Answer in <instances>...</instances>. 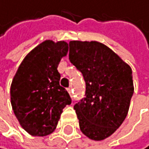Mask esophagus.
Wrapping results in <instances>:
<instances>
[{"instance_id":"obj_1","label":"esophagus","mask_w":149,"mask_h":149,"mask_svg":"<svg viewBox=\"0 0 149 149\" xmlns=\"http://www.w3.org/2000/svg\"><path fill=\"white\" fill-rule=\"evenodd\" d=\"M68 94L70 95V97H73V89H72L71 86H70V87L68 89Z\"/></svg>"}]
</instances>
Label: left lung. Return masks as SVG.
I'll return each mask as SVG.
<instances>
[{
	"label": "left lung",
	"instance_id": "8db88e82",
	"mask_svg": "<svg viewBox=\"0 0 149 149\" xmlns=\"http://www.w3.org/2000/svg\"><path fill=\"white\" fill-rule=\"evenodd\" d=\"M69 60L86 84L85 97L74 105L80 130L89 139L104 140L128 114L134 92L132 68L97 41H70Z\"/></svg>",
	"mask_w": 149,
	"mask_h": 149
}]
</instances>
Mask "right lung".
<instances>
[{"instance_id": "right-lung-1", "label": "right lung", "mask_w": 149, "mask_h": 149, "mask_svg": "<svg viewBox=\"0 0 149 149\" xmlns=\"http://www.w3.org/2000/svg\"><path fill=\"white\" fill-rule=\"evenodd\" d=\"M68 52L65 41H43L24 57L12 80V109L20 126L33 136L52 133L63 109L71 103L67 90L60 86L57 70Z\"/></svg>"}]
</instances>
